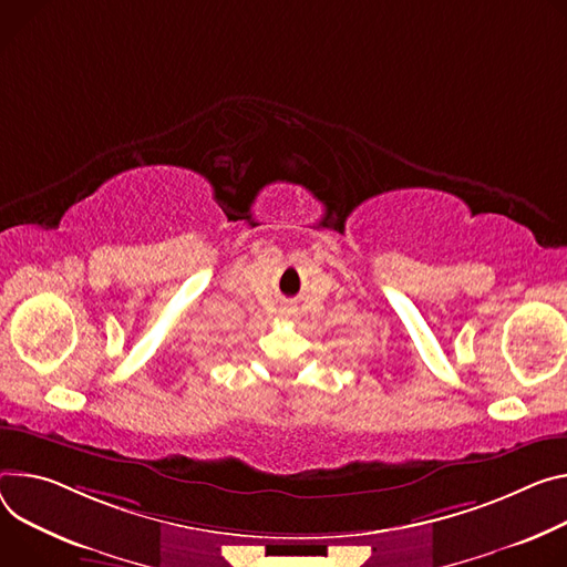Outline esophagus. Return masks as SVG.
<instances>
[{"mask_svg": "<svg viewBox=\"0 0 567 567\" xmlns=\"http://www.w3.org/2000/svg\"><path fill=\"white\" fill-rule=\"evenodd\" d=\"M282 317H285V319H291V317H293V312H289V310H287Z\"/></svg>", "mask_w": 567, "mask_h": 567, "instance_id": "34e87169", "label": "esophagus"}]
</instances>
